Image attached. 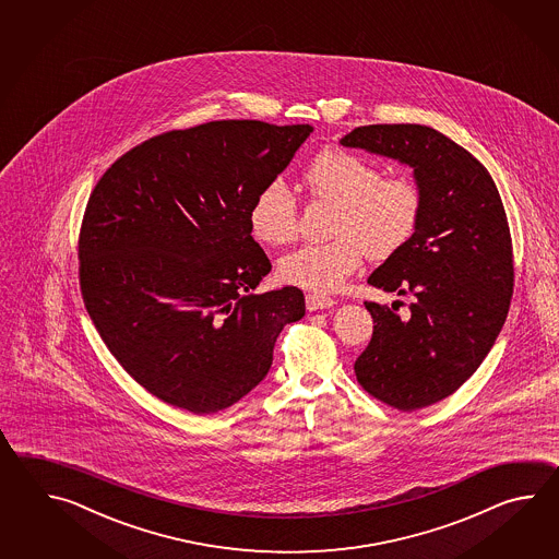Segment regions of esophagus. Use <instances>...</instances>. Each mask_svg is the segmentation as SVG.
Listing matches in <instances>:
<instances>
[{
    "label": "esophagus",
    "instance_id": "obj_1",
    "mask_svg": "<svg viewBox=\"0 0 559 559\" xmlns=\"http://www.w3.org/2000/svg\"><path fill=\"white\" fill-rule=\"evenodd\" d=\"M333 301L332 297L325 296V294H308L306 296V308L309 309V311H316V309H325V308H332Z\"/></svg>",
    "mask_w": 559,
    "mask_h": 559
}]
</instances>
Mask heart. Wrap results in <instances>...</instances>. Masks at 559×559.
Segmentation results:
<instances>
[{
  "instance_id": "1",
  "label": "heart",
  "mask_w": 559,
  "mask_h": 559,
  "mask_svg": "<svg viewBox=\"0 0 559 559\" xmlns=\"http://www.w3.org/2000/svg\"><path fill=\"white\" fill-rule=\"evenodd\" d=\"M306 190L335 203L325 243H306L285 253L277 275L285 284L328 292L354 274L368 253L385 260L402 250L416 234L424 195L407 176L381 178V169L347 150H325L304 169ZM253 238L284 246L297 236L299 210L292 191L280 181L258 191L250 207Z\"/></svg>"
}]
</instances>
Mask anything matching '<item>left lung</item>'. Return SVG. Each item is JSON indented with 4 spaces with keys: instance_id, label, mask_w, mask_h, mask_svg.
<instances>
[{
    "instance_id": "8db88e82",
    "label": "left lung",
    "mask_w": 559,
    "mask_h": 559,
    "mask_svg": "<svg viewBox=\"0 0 559 559\" xmlns=\"http://www.w3.org/2000/svg\"><path fill=\"white\" fill-rule=\"evenodd\" d=\"M342 143L414 167L424 195L414 238L368 280L416 301L407 318L366 301L373 333L354 364L369 395L416 412L457 392L501 332L513 294L508 215L486 167L433 128L361 126Z\"/></svg>"
}]
</instances>
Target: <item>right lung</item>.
Returning <instances> with one entry per match:
<instances>
[{"label": "right lung", "mask_w": 559, "mask_h": 559, "mask_svg": "<svg viewBox=\"0 0 559 559\" xmlns=\"http://www.w3.org/2000/svg\"><path fill=\"white\" fill-rule=\"evenodd\" d=\"M308 123L222 119L131 147L95 183L78 241L85 309L111 356L162 402L205 416L270 371L294 285L253 294L272 263L250 207Z\"/></svg>", "instance_id": "1"}]
</instances>
